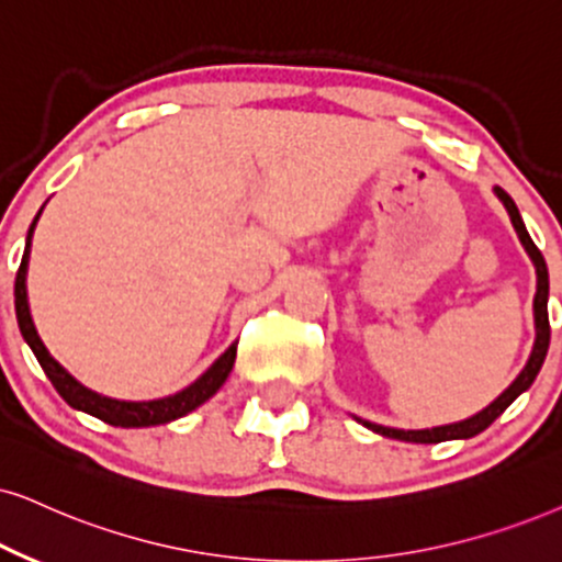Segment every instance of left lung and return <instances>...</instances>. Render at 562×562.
<instances>
[{
    "instance_id": "1",
    "label": "left lung",
    "mask_w": 562,
    "mask_h": 562,
    "mask_svg": "<svg viewBox=\"0 0 562 562\" xmlns=\"http://www.w3.org/2000/svg\"><path fill=\"white\" fill-rule=\"evenodd\" d=\"M495 194H498L501 202L506 204L510 223H514L518 238H521L524 248H527V254L537 267V295H535L537 339H535V350H531V355H529L527 368L518 373V379L510 383V386L498 396V400L490 404V407L477 412L474 417H470V420H461V423L443 425V428H430V430H396V428H383V425L363 420L366 428H371L373 432H381V436L396 438V440H409V443H440V440H451V438H472L485 428H490V425L495 423V417H501L503 412H506L508 404L514 402L521 392H527L531 383H535L539 368H542V363H544L547 347H550V318H547V293H550V277H547V265H544L542 251H539V248L535 246V240L529 238L527 228H524V220H521V215H518L514 199H510L501 187H495Z\"/></svg>"
}]
</instances>
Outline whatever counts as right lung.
Returning a JSON list of instances; mask_svg holds the SVG:
<instances>
[{
    "label": "right lung",
    "instance_id": "add662e5",
    "mask_svg": "<svg viewBox=\"0 0 562 562\" xmlns=\"http://www.w3.org/2000/svg\"><path fill=\"white\" fill-rule=\"evenodd\" d=\"M41 215V212H38ZM38 215H35L31 231H27V240H25V254L23 261H20L18 277H15V314H18V324L20 331H23L25 342L31 345V350L35 358H38L41 368L48 375V381L54 383L56 392L61 394V400L69 404V407L88 412V415L98 417V420L116 425V428H147V425H162L170 420H179V417L187 415V412L196 409L199 404H204L212 394L223 386L228 373L233 371V363H236V347L238 342H233L228 350H225L215 363L210 366L207 373H202L199 379L191 383V386L183 389V392L166 396V400H155V402H119V400H109V396H101L90 389H85L80 381H75L64 368L56 363V360L48 355L46 345L41 342L38 331H35L33 318H31V308H27V290H25V274H27V257H31V236L35 223H38Z\"/></svg>",
    "mask_w": 562,
    "mask_h": 562
}]
</instances>
